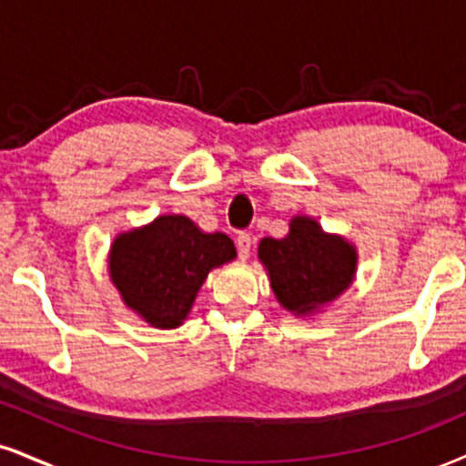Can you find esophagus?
<instances>
[{"label":"esophagus","mask_w":466,"mask_h":466,"mask_svg":"<svg viewBox=\"0 0 466 466\" xmlns=\"http://www.w3.org/2000/svg\"><path fill=\"white\" fill-rule=\"evenodd\" d=\"M237 249H238L240 260H248L251 254V237L248 232H240L237 237Z\"/></svg>","instance_id":"obj_1"}]
</instances>
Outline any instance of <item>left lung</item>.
<instances>
[{
  "mask_svg": "<svg viewBox=\"0 0 466 466\" xmlns=\"http://www.w3.org/2000/svg\"><path fill=\"white\" fill-rule=\"evenodd\" d=\"M258 258L278 301L295 317L315 315L339 299L354 282L358 265L354 245L301 215L290 218L284 238H262Z\"/></svg>",
  "mask_w": 466,
  "mask_h": 466,
  "instance_id": "left-lung-1",
  "label": "left lung"
}]
</instances>
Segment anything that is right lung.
Listing matches in <instances>:
<instances>
[{"label": "right lung", "mask_w": 466, "mask_h": 466, "mask_svg": "<svg viewBox=\"0 0 466 466\" xmlns=\"http://www.w3.org/2000/svg\"><path fill=\"white\" fill-rule=\"evenodd\" d=\"M237 258L228 234H206L184 215H160L121 232L110 245L108 271L123 304L149 325H182L215 267Z\"/></svg>", "instance_id": "obj_1"}]
</instances>
